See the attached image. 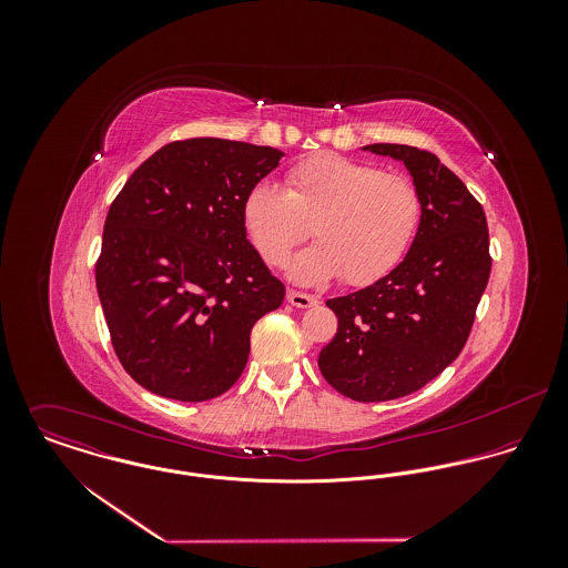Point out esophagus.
Instances as JSON below:
<instances>
[{
    "mask_svg": "<svg viewBox=\"0 0 568 568\" xmlns=\"http://www.w3.org/2000/svg\"><path fill=\"white\" fill-rule=\"evenodd\" d=\"M288 304H293L295 308H313L317 306V297L302 291H288Z\"/></svg>",
    "mask_w": 568,
    "mask_h": 568,
    "instance_id": "34e87169",
    "label": "esophagus"
}]
</instances>
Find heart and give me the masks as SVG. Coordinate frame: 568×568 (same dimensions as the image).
I'll use <instances>...</instances> for the list:
<instances>
[{
    "label": "heart",
    "instance_id": "heart-1",
    "mask_svg": "<svg viewBox=\"0 0 568 568\" xmlns=\"http://www.w3.org/2000/svg\"><path fill=\"white\" fill-rule=\"evenodd\" d=\"M424 214L417 183L403 172L324 153L295 163L286 190L257 183L244 196V227L262 260L282 266L311 236L320 241L291 262V277L322 284L336 275L367 286L405 257Z\"/></svg>",
    "mask_w": 568,
    "mask_h": 568
}]
</instances>
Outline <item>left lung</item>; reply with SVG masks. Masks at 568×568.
<instances>
[{"mask_svg": "<svg viewBox=\"0 0 568 568\" xmlns=\"http://www.w3.org/2000/svg\"><path fill=\"white\" fill-rule=\"evenodd\" d=\"M365 149L405 162L424 214L405 260L389 275L325 302L338 327L320 354V369L345 398L385 403L422 389L462 354L491 255L486 212L453 170L406 144Z\"/></svg>", "mask_w": 568, "mask_h": 568, "instance_id": "left-lung-1", "label": "left lung"}]
</instances>
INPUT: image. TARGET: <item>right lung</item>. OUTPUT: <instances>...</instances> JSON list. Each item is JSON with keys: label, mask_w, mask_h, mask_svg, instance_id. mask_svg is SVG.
<instances>
[{"label": "right lung", "mask_w": 568, "mask_h": 568, "mask_svg": "<svg viewBox=\"0 0 568 568\" xmlns=\"http://www.w3.org/2000/svg\"><path fill=\"white\" fill-rule=\"evenodd\" d=\"M282 151L219 138L170 142L113 199L95 260L111 345L144 389L203 403L243 374L251 329L284 302L246 241V192Z\"/></svg>", "instance_id": "add662e5"}]
</instances>
